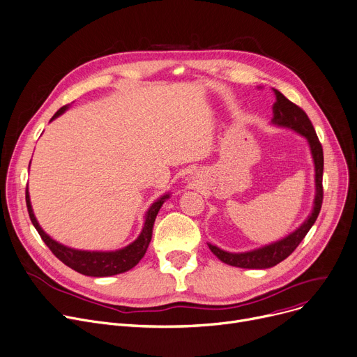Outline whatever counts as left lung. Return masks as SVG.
Wrapping results in <instances>:
<instances>
[{
  "label": "left lung",
  "mask_w": 357,
  "mask_h": 357,
  "mask_svg": "<svg viewBox=\"0 0 357 357\" xmlns=\"http://www.w3.org/2000/svg\"><path fill=\"white\" fill-rule=\"evenodd\" d=\"M275 94V103L273 105V119L271 123L280 128L291 129L301 136H304L310 146V152L314 162V182H316V195L313 202V209L307 220L291 234L284 236L282 240H278L275 243H271L268 245H264L261 248H255L245 252H228L217 245L208 244L212 254L218 257L222 263L240 267V268H270L281 263L282 259H286L303 241L307 232L310 231L313 224L316 222L323 202V148L320 140L316 135V130L310 122V119L305 114V112L290 102L282 93L273 89Z\"/></svg>",
  "instance_id": "1"
}]
</instances>
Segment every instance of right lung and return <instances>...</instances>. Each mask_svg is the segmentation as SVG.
I'll list each match as a JSON object with an SVG mask.
<instances>
[{
	"label": "right lung",
	"mask_w": 357,
	"mask_h": 357,
	"mask_svg": "<svg viewBox=\"0 0 357 357\" xmlns=\"http://www.w3.org/2000/svg\"><path fill=\"white\" fill-rule=\"evenodd\" d=\"M67 109H68V105L59 109L56 112V114L52 117V121H54L56 117L63 114ZM168 198H169V194H165L152 204V206L146 212L145 224H144V228H142V232L139 234L137 238L128 247L116 250V251H82V250L66 247V245L54 241L52 236H49L41 229L40 224L37 222V220L34 217V212H33L31 202H30L29 189L26 191V202H27L30 220H31L33 225L36 227L37 232L40 234L44 244L49 247L52 250V252L67 267H70L71 270H75L83 275H90V277L116 275V274L129 271L139 263L142 257L145 255V252L149 247V243L152 240V229H153V224H155L158 212H159L160 206L163 205V202Z\"/></svg>",
	"instance_id": "obj_1"
}]
</instances>
